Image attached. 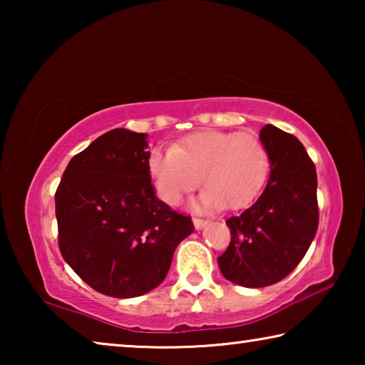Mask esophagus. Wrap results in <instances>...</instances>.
<instances>
[{
	"label": "esophagus",
	"mask_w": 365,
	"mask_h": 365,
	"mask_svg": "<svg viewBox=\"0 0 365 365\" xmlns=\"http://www.w3.org/2000/svg\"><path fill=\"white\" fill-rule=\"evenodd\" d=\"M193 224H195V228L196 230H201L202 227L207 225V220L205 219H200V217H193Z\"/></svg>",
	"instance_id": "1"
}]
</instances>
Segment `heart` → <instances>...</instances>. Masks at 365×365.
Returning a JSON list of instances; mask_svg holds the SVG:
<instances>
[{
    "label": "heart",
    "mask_w": 365,
    "mask_h": 365,
    "mask_svg": "<svg viewBox=\"0 0 365 365\" xmlns=\"http://www.w3.org/2000/svg\"><path fill=\"white\" fill-rule=\"evenodd\" d=\"M148 170L159 197L178 205L197 185L200 209H242L251 205L269 174V153L255 133L201 132L174 148H154Z\"/></svg>",
    "instance_id": "b5f03b06"
}]
</instances>
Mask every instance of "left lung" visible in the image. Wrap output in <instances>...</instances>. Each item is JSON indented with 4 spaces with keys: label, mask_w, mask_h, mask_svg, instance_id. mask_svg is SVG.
Wrapping results in <instances>:
<instances>
[{
    "label": "left lung",
    "mask_w": 365,
    "mask_h": 365,
    "mask_svg": "<svg viewBox=\"0 0 365 365\" xmlns=\"http://www.w3.org/2000/svg\"><path fill=\"white\" fill-rule=\"evenodd\" d=\"M270 175L262 195L242 214L227 219L230 245L217 264L237 285L262 288L285 279L311 246L319 227L316 165L292 133L261 128Z\"/></svg>",
    "instance_id": "1"
}]
</instances>
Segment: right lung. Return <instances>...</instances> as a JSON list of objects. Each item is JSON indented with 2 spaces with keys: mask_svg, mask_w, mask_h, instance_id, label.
Segmentation results:
<instances>
[{
  "mask_svg": "<svg viewBox=\"0 0 365 365\" xmlns=\"http://www.w3.org/2000/svg\"><path fill=\"white\" fill-rule=\"evenodd\" d=\"M146 133L114 128L67 164L54 195L64 261L113 298L141 296L168 275L190 215L158 200L148 170Z\"/></svg>",
  "mask_w": 365,
  "mask_h": 365,
  "instance_id": "right-lung-1",
  "label": "right lung"
}]
</instances>
